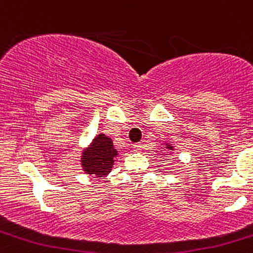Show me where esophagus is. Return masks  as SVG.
Listing matches in <instances>:
<instances>
[{"label": "esophagus", "mask_w": 253, "mask_h": 253, "mask_svg": "<svg viewBox=\"0 0 253 253\" xmlns=\"http://www.w3.org/2000/svg\"><path fill=\"white\" fill-rule=\"evenodd\" d=\"M133 148H134V151H141V149H142V143H141V142H138V143H134L133 144Z\"/></svg>", "instance_id": "1"}]
</instances>
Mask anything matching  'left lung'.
I'll use <instances>...</instances> for the list:
<instances>
[{
    "label": "left lung",
    "instance_id": "1",
    "mask_svg": "<svg viewBox=\"0 0 253 253\" xmlns=\"http://www.w3.org/2000/svg\"><path fill=\"white\" fill-rule=\"evenodd\" d=\"M167 148H169V149H171V146H167Z\"/></svg>",
    "mask_w": 253,
    "mask_h": 253
}]
</instances>
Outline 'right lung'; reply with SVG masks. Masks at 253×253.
Segmentation results:
<instances>
[{
  "label": "right lung",
  "instance_id": "obj_1",
  "mask_svg": "<svg viewBox=\"0 0 253 253\" xmlns=\"http://www.w3.org/2000/svg\"><path fill=\"white\" fill-rule=\"evenodd\" d=\"M116 156L117 151L114 148L111 138L104 133L97 134L91 146L83 153L82 166L85 173L104 176L111 171Z\"/></svg>",
  "mask_w": 253,
  "mask_h": 253
}]
</instances>
